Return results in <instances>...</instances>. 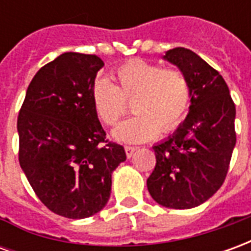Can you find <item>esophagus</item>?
Masks as SVG:
<instances>
[{"label": "esophagus", "instance_id": "esophagus-1", "mask_svg": "<svg viewBox=\"0 0 251 251\" xmlns=\"http://www.w3.org/2000/svg\"><path fill=\"white\" fill-rule=\"evenodd\" d=\"M125 152H126V156H127V157H131V156H133V153L136 152V148L130 147V145H126Z\"/></svg>", "mask_w": 251, "mask_h": 251}]
</instances>
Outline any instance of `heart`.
Listing matches in <instances>:
<instances>
[{
  "label": "heart",
  "mask_w": 251,
  "mask_h": 251,
  "mask_svg": "<svg viewBox=\"0 0 251 251\" xmlns=\"http://www.w3.org/2000/svg\"><path fill=\"white\" fill-rule=\"evenodd\" d=\"M117 86L99 76L91 88L95 113L104 125L114 126L129 110L136 114L115 127L121 142H144L158 133L176 130L188 114L191 84L184 72L145 60H130L114 72Z\"/></svg>",
  "instance_id": "heart-1"
}]
</instances>
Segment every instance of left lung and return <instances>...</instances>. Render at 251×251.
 I'll use <instances>...</instances> for the list:
<instances>
[{
	"label": "left lung",
	"mask_w": 251,
	"mask_h": 251,
	"mask_svg": "<svg viewBox=\"0 0 251 251\" xmlns=\"http://www.w3.org/2000/svg\"><path fill=\"white\" fill-rule=\"evenodd\" d=\"M165 60L179 67L191 84L184 122L153 147L156 167L148 191L158 204L187 210L204 203L226 179L237 141L235 104L225 79L191 50H169Z\"/></svg>",
	"instance_id": "left-lung-1"
}]
</instances>
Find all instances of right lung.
<instances>
[{"label":"right lung","instance_id":"1","mask_svg":"<svg viewBox=\"0 0 251 251\" xmlns=\"http://www.w3.org/2000/svg\"><path fill=\"white\" fill-rule=\"evenodd\" d=\"M102 67L95 55L57 56L33 76L17 118L21 169L41 203L70 219L103 208L111 174L126 160L124 147L106 140L91 100Z\"/></svg>","mask_w":251,"mask_h":251}]
</instances>
